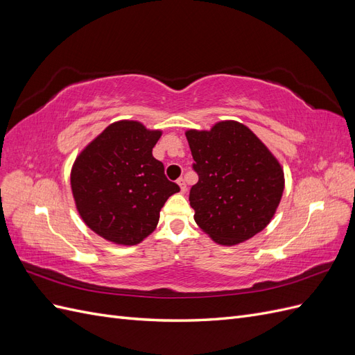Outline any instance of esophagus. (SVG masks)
<instances>
[{"mask_svg":"<svg viewBox=\"0 0 355 355\" xmlns=\"http://www.w3.org/2000/svg\"><path fill=\"white\" fill-rule=\"evenodd\" d=\"M178 185L180 187L182 194H185V192H187V184H185V179L184 178H179L178 179Z\"/></svg>","mask_w":355,"mask_h":355,"instance_id":"obj_1","label":"esophagus"}]
</instances>
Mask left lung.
I'll return each mask as SVG.
<instances>
[{
	"mask_svg": "<svg viewBox=\"0 0 355 355\" xmlns=\"http://www.w3.org/2000/svg\"><path fill=\"white\" fill-rule=\"evenodd\" d=\"M198 182L189 191L194 219L210 239L234 245L271 222L284 191V173L257 136L237 121L188 130Z\"/></svg>",
	"mask_w": 355,
	"mask_h": 355,
	"instance_id": "left-lung-1",
	"label": "left lung"
}]
</instances>
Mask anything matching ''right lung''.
Returning a JSON list of instances; mask_svg holds the SVG:
<instances>
[{"label": "right lung", "instance_id": "add662e5", "mask_svg": "<svg viewBox=\"0 0 355 355\" xmlns=\"http://www.w3.org/2000/svg\"><path fill=\"white\" fill-rule=\"evenodd\" d=\"M159 130L116 121L83 149L71 171L80 216L102 239L133 245L151 234L159 210L180 188L153 157Z\"/></svg>", "mask_w": 355, "mask_h": 355}]
</instances>
